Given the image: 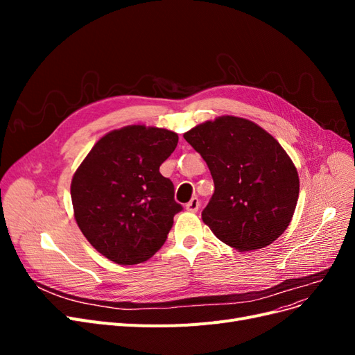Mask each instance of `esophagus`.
<instances>
[{"instance_id": "esophagus-1", "label": "esophagus", "mask_w": 355, "mask_h": 355, "mask_svg": "<svg viewBox=\"0 0 355 355\" xmlns=\"http://www.w3.org/2000/svg\"><path fill=\"white\" fill-rule=\"evenodd\" d=\"M185 209H187L188 211L196 213V211L200 209V200H198L197 197H194V198H192V200H191V201L187 204Z\"/></svg>"}]
</instances>
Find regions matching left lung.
I'll return each mask as SVG.
<instances>
[{
  "label": "left lung",
  "mask_w": 355,
  "mask_h": 355,
  "mask_svg": "<svg viewBox=\"0 0 355 355\" xmlns=\"http://www.w3.org/2000/svg\"><path fill=\"white\" fill-rule=\"evenodd\" d=\"M206 161L214 192L202 222L240 252L262 249L287 230L299 197V176L282 145L257 124L220 116L184 135Z\"/></svg>",
  "instance_id": "obj_1"
}]
</instances>
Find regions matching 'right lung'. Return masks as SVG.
<instances>
[{
	"instance_id": "add662e5",
	"label": "right lung",
	"mask_w": 355,
	"mask_h": 355,
	"mask_svg": "<svg viewBox=\"0 0 355 355\" xmlns=\"http://www.w3.org/2000/svg\"><path fill=\"white\" fill-rule=\"evenodd\" d=\"M179 137L166 128L127 125L105 135L75 171L71 198L84 237L110 261L136 265L167 240L175 214V185L159 166Z\"/></svg>"
}]
</instances>
